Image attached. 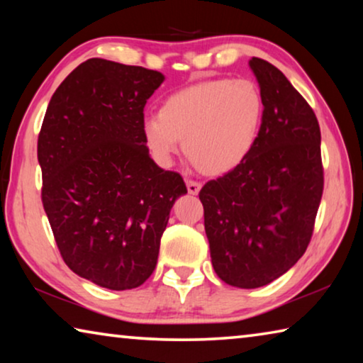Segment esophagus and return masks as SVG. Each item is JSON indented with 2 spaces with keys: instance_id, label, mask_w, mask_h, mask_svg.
Instances as JSON below:
<instances>
[{
  "instance_id": "34e87169",
  "label": "esophagus",
  "mask_w": 363,
  "mask_h": 363,
  "mask_svg": "<svg viewBox=\"0 0 363 363\" xmlns=\"http://www.w3.org/2000/svg\"><path fill=\"white\" fill-rule=\"evenodd\" d=\"M200 189H201V184H200V182L192 181V179H187V190H189V194L196 195V194L200 192Z\"/></svg>"
}]
</instances>
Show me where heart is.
I'll list each match as a JSON object with an SVG mask.
<instances>
[{"mask_svg":"<svg viewBox=\"0 0 363 363\" xmlns=\"http://www.w3.org/2000/svg\"><path fill=\"white\" fill-rule=\"evenodd\" d=\"M262 116V94L251 79H206L168 96L158 116L144 121L143 136L158 163L168 164L184 143L200 173L219 176L250 155Z\"/></svg>","mask_w":363,"mask_h":363,"instance_id":"1","label":"heart"}]
</instances>
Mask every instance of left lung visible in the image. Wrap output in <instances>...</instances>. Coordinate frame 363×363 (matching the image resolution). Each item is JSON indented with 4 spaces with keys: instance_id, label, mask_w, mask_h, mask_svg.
Instances as JSON below:
<instances>
[{
    "instance_id": "8db88e82",
    "label": "left lung",
    "mask_w": 363,
    "mask_h": 363,
    "mask_svg": "<svg viewBox=\"0 0 363 363\" xmlns=\"http://www.w3.org/2000/svg\"><path fill=\"white\" fill-rule=\"evenodd\" d=\"M264 99L253 150L200 190L218 277L238 288L270 284L298 262L323 194L320 126L277 67L250 60Z\"/></svg>"
}]
</instances>
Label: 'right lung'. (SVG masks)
I'll return each mask as SVG.
<instances>
[{"mask_svg":"<svg viewBox=\"0 0 363 363\" xmlns=\"http://www.w3.org/2000/svg\"><path fill=\"white\" fill-rule=\"evenodd\" d=\"M164 75L106 59L79 64L52 94L38 136L41 201L64 262L108 290L143 285L157 266L176 171L153 162L144 107Z\"/></svg>","mask_w":363,"mask_h":363,"instance_id":"add662e5","label":"right lung"}]
</instances>
